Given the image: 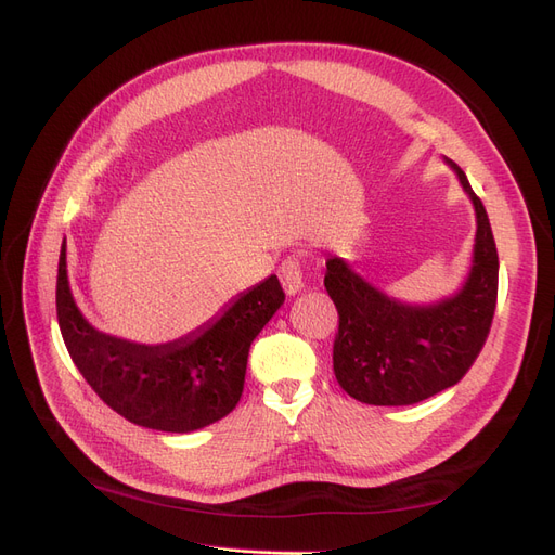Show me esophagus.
I'll use <instances>...</instances> for the list:
<instances>
[{"label": "esophagus", "mask_w": 555, "mask_h": 555, "mask_svg": "<svg viewBox=\"0 0 555 555\" xmlns=\"http://www.w3.org/2000/svg\"><path fill=\"white\" fill-rule=\"evenodd\" d=\"M280 282L284 292H287L289 296L298 294L300 289H304V268H300V259L298 257H287L282 263H280Z\"/></svg>", "instance_id": "34e87169"}]
</instances>
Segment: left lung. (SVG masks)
I'll use <instances>...</instances> for the list:
<instances>
[{
  "instance_id": "left-lung-1",
  "label": "left lung",
  "mask_w": 555,
  "mask_h": 555,
  "mask_svg": "<svg viewBox=\"0 0 555 555\" xmlns=\"http://www.w3.org/2000/svg\"><path fill=\"white\" fill-rule=\"evenodd\" d=\"M456 171L475 206L473 266L463 287L438 304L398 300L363 280L345 259L326 261L324 287L338 308L333 373L365 405H414L463 379L489 338L498 300V249L489 215Z\"/></svg>"
}]
</instances>
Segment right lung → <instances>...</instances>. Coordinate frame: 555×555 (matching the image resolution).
<instances>
[{
    "mask_svg": "<svg viewBox=\"0 0 555 555\" xmlns=\"http://www.w3.org/2000/svg\"><path fill=\"white\" fill-rule=\"evenodd\" d=\"M282 304L280 280L271 275L173 343H131L82 317L66 275V245L60 251L57 322L69 357L111 410L143 428L192 433L236 408L249 345Z\"/></svg>",
    "mask_w": 555,
    "mask_h": 555,
    "instance_id": "1",
    "label": "right lung"
}]
</instances>
